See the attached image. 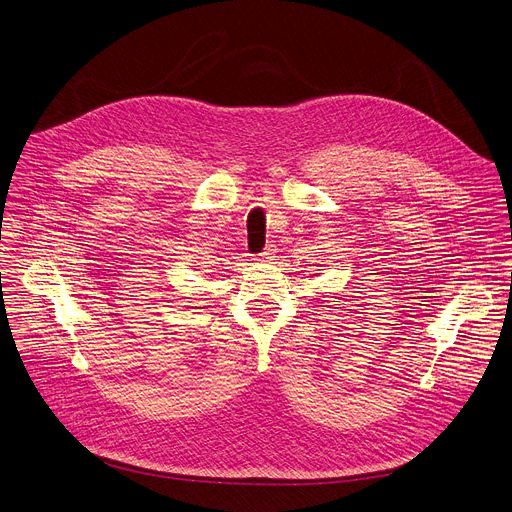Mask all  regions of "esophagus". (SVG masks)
I'll return each mask as SVG.
<instances>
[{"instance_id": "obj_1", "label": "esophagus", "mask_w": 512, "mask_h": 512, "mask_svg": "<svg viewBox=\"0 0 512 512\" xmlns=\"http://www.w3.org/2000/svg\"><path fill=\"white\" fill-rule=\"evenodd\" d=\"M274 254H276V246H272V244H270V246H268V248H266V250H264V252H262V254H260V260H262V262H268V260H274V258H276V256H274Z\"/></svg>"}]
</instances>
